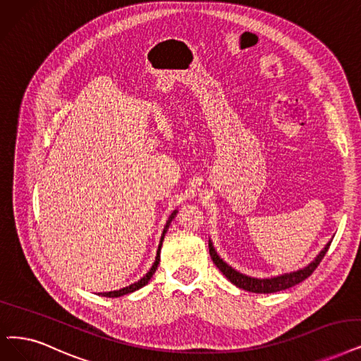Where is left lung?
Wrapping results in <instances>:
<instances>
[{"instance_id": "1", "label": "left lung", "mask_w": 361, "mask_h": 361, "mask_svg": "<svg viewBox=\"0 0 361 361\" xmlns=\"http://www.w3.org/2000/svg\"><path fill=\"white\" fill-rule=\"evenodd\" d=\"M330 243L329 241L324 249L317 255V257L311 264H308L305 268H302L299 271H293L289 274H283V276L279 277H271V279H253L246 276V274H241L238 271H235L233 267H229L228 264H225L222 259L216 253L212 241L209 240V252L212 256V261L213 264L219 268V271L224 274V276L233 283L237 287L243 290H247V292H253V293H274V292H280V290H286L289 289V287L299 284L300 281H304L305 279H308L311 274L315 271V268L320 265V262L323 261V257L326 255V252L330 247Z\"/></svg>"}]
</instances>
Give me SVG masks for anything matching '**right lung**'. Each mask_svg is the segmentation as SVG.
I'll return each instance as SVG.
<instances>
[{
	"label": "right lung",
	"mask_w": 361,
	"mask_h": 361,
	"mask_svg": "<svg viewBox=\"0 0 361 361\" xmlns=\"http://www.w3.org/2000/svg\"><path fill=\"white\" fill-rule=\"evenodd\" d=\"M176 213H178V210L173 212V213L170 214V218H169V219H167V222H166V226H164V229H163V234H161L160 244H158V250H157V256H155V262L152 264L151 269L145 274V276H143L139 281H136V283H133V284H130V286H127V287H123V289H120V290L99 293V296L102 295V296H106V298H118V296H123V295H127V293H132V292H135V290H139L140 287H143L145 284H148V281H149V280H151V277L154 276V272H155V269H157L158 264H160V252H161V246H163V240H164V235H166L167 229H169V226H170V222H171L173 219H175Z\"/></svg>",
	"instance_id": "obj_1"
}]
</instances>
